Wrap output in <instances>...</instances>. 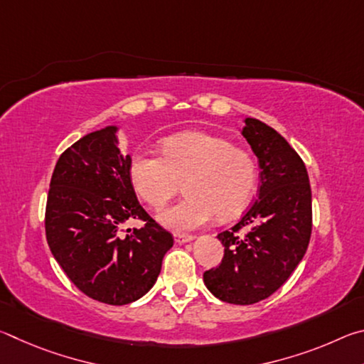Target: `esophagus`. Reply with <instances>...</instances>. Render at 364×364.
Returning a JSON list of instances; mask_svg holds the SVG:
<instances>
[{"label": "esophagus", "mask_w": 364, "mask_h": 364, "mask_svg": "<svg viewBox=\"0 0 364 364\" xmlns=\"http://www.w3.org/2000/svg\"><path fill=\"white\" fill-rule=\"evenodd\" d=\"M194 239V236H191V234H175V242L176 244H186L191 242Z\"/></svg>", "instance_id": "34e87169"}]
</instances>
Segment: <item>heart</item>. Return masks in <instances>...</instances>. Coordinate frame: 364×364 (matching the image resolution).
Segmentation results:
<instances>
[{"label":"heart","instance_id":"1","mask_svg":"<svg viewBox=\"0 0 364 364\" xmlns=\"http://www.w3.org/2000/svg\"><path fill=\"white\" fill-rule=\"evenodd\" d=\"M162 157L139 151L130 162V180L143 200L164 207L186 180V199L164 208L159 221L176 232H186L215 218L241 213L254 197L257 165L254 157L230 141L204 132H181L160 144Z\"/></svg>","mask_w":364,"mask_h":364}]
</instances>
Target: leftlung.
<instances>
[{"mask_svg":"<svg viewBox=\"0 0 364 364\" xmlns=\"http://www.w3.org/2000/svg\"><path fill=\"white\" fill-rule=\"evenodd\" d=\"M242 136L260 165L258 199L237 225L218 234L223 260L204 273L215 297L234 305L268 299L304 258L311 236V189L304 160L291 144L257 119H245ZM245 227L248 232L239 235Z\"/></svg>","mask_w":364,"mask_h":364,"instance_id":"left-lung-1","label":"left lung"}]
</instances>
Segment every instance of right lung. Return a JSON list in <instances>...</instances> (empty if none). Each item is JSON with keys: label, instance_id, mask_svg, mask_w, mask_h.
I'll list each match as a JSON object with an SVG mask.
<instances>
[{"label": "right lung", "instance_id": "obj_1", "mask_svg": "<svg viewBox=\"0 0 364 364\" xmlns=\"http://www.w3.org/2000/svg\"><path fill=\"white\" fill-rule=\"evenodd\" d=\"M110 125L65 149L53 171L46 202V239L51 254L85 295L107 305H127L156 284L173 236L139 205ZM128 219L145 226L119 234Z\"/></svg>", "mask_w": 364, "mask_h": 364}]
</instances>
